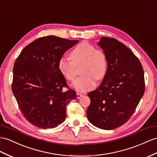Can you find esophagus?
<instances>
[{"instance_id": "obj_1", "label": "esophagus", "mask_w": 157, "mask_h": 157, "mask_svg": "<svg viewBox=\"0 0 157 157\" xmlns=\"http://www.w3.org/2000/svg\"><path fill=\"white\" fill-rule=\"evenodd\" d=\"M83 95V94H79V93H77V98L78 99H80L81 98L82 96Z\"/></svg>"}]
</instances>
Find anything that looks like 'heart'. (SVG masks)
<instances>
[{
  "label": "heart",
  "instance_id": "b5f03b06",
  "mask_svg": "<svg viewBox=\"0 0 157 157\" xmlns=\"http://www.w3.org/2000/svg\"><path fill=\"white\" fill-rule=\"evenodd\" d=\"M71 61L61 58L58 61V67L60 73L69 81L75 78V67L82 66V74L72 83V86L78 91L84 92L95 85V78L103 79L107 70V60L105 54L100 50H96L91 44L82 42L72 50L70 54Z\"/></svg>",
  "mask_w": 157,
  "mask_h": 157
}]
</instances>
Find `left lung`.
I'll return each mask as SVG.
<instances>
[{
    "instance_id": "left-lung-1",
    "label": "left lung",
    "mask_w": 157,
    "mask_h": 157,
    "mask_svg": "<svg viewBox=\"0 0 157 157\" xmlns=\"http://www.w3.org/2000/svg\"><path fill=\"white\" fill-rule=\"evenodd\" d=\"M98 44L106 56L107 70L100 86L87 94V117L94 126L111 130L135 111L144 92V71L133 52L117 40L101 37Z\"/></svg>"
}]
</instances>
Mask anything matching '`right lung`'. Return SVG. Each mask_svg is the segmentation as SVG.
Listing matches in <instances>:
<instances>
[{"instance_id": "add662e5", "label": "right lung", "mask_w": 157, "mask_h": 157, "mask_svg": "<svg viewBox=\"0 0 157 157\" xmlns=\"http://www.w3.org/2000/svg\"><path fill=\"white\" fill-rule=\"evenodd\" d=\"M79 40L55 36L38 38L22 50L13 67L12 90L27 121L38 128L58 127L66 119V106L76 99L67 87L58 63L65 52Z\"/></svg>"}]
</instances>
